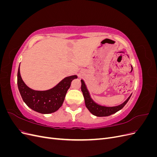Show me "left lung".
<instances>
[{
	"label": "left lung",
	"instance_id": "8db88e82",
	"mask_svg": "<svg viewBox=\"0 0 157 157\" xmlns=\"http://www.w3.org/2000/svg\"><path fill=\"white\" fill-rule=\"evenodd\" d=\"M81 90L84 96L86 107L90 113L97 117H107L117 113L124 107L131 97V96L128 97L126 100L120 105L115 107H105L98 105L92 100L83 80H81Z\"/></svg>",
	"mask_w": 157,
	"mask_h": 157
}]
</instances>
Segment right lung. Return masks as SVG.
Here are the masks:
<instances>
[{
	"label": "right lung",
	"mask_w": 157,
	"mask_h": 157,
	"mask_svg": "<svg viewBox=\"0 0 157 157\" xmlns=\"http://www.w3.org/2000/svg\"><path fill=\"white\" fill-rule=\"evenodd\" d=\"M77 75L65 77L56 86L45 91H37L28 87L23 81L20 67L17 71V86L21 96L26 105L33 110L42 114L54 113L62 105L71 81Z\"/></svg>",
	"instance_id": "add662e5"
}]
</instances>
